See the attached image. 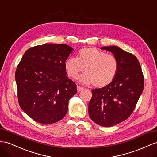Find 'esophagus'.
Wrapping results in <instances>:
<instances>
[{
	"mask_svg": "<svg viewBox=\"0 0 157 157\" xmlns=\"http://www.w3.org/2000/svg\"><path fill=\"white\" fill-rule=\"evenodd\" d=\"M77 90H78V91H82V90H83V87H81V86H77Z\"/></svg>",
	"mask_w": 157,
	"mask_h": 157,
	"instance_id": "1",
	"label": "esophagus"
}]
</instances>
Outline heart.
<instances>
[{"instance_id":"obj_1","label":"heart","mask_w":157,"mask_h":157,"mask_svg":"<svg viewBox=\"0 0 157 157\" xmlns=\"http://www.w3.org/2000/svg\"><path fill=\"white\" fill-rule=\"evenodd\" d=\"M64 67L68 76L73 79L85 70L86 73L79 78L80 82L92 83L94 87H103L114 80L119 70V62L114 55L90 47L79 50L77 58H67Z\"/></svg>"}]
</instances>
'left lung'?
Instances as JSON below:
<instances>
[{
    "label": "left lung",
    "mask_w": 157,
    "mask_h": 157,
    "mask_svg": "<svg viewBox=\"0 0 157 157\" xmlns=\"http://www.w3.org/2000/svg\"><path fill=\"white\" fill-rule=\"evenodd\" d=\"M119 62L114 80L102 88L92 90L88 112L91 120L103 127H112L126 120L133 111L144 88L139 60L118 46H104Z\"/></svg>",
    "instance_id": "obj_1"
}]
</instances>
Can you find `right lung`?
<instances>
[{
    "instance_id": "obj_1",
    "label": "right lung",
    "mask_w": 157,
    "mask_h": 157,
    "mask_svg": "<svg viewBox=\"0 0 157 157\" xmlns=\"http://www.w3.org/2000/svg\"><path fill=\"white\" fill-rule=\"evenodd\" d=\"M74 49L45 44L27 50L15 73L19 105L35 121L52 124L64 117L68 101L77 93L64 62Z\"/></svg>"
}]
</instances>
